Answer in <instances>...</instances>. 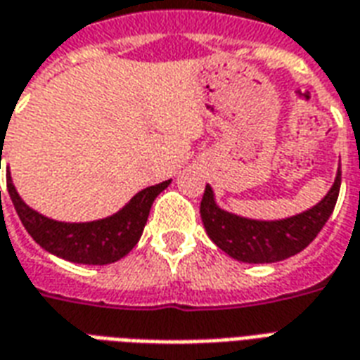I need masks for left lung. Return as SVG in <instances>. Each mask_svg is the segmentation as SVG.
Masks as SVG:
<instances>
[{
  "mask_svg": "<svg viewBox=\"0 0 360 360\" xmlns=\"http://www.w3.org/2000/svg\"><path fill=\"white\" fill-rule=\"evenodd\" d=\"M340 187L341 169L338 167L332 188L316 206L291 218L262 221L221 210L216 204L212 187L206 185L200 202V218L208 237L226 255L247 264H270L295 257L314 241L332 216Z\"/></svg>",
  "mask_w": 360,
  "mask_h": 360,
  "instance_id": "1",
  "label": "left lung"
}]
</instances>
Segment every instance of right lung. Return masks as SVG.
<instances>
[{"mask_svg":"<svg viewBox=\"0 0 360 360\" xmlns=\"http://www.w3.org/2000/svg\"><path fill=\"white\" fill-rule=\"evenodd\" d=\"M169 183L172 179L158 183L154 187L142 188L141 193H136L113 216L96 221L69 224V221L46 218L27 206L13 185L11 175L7 173V191L28 235L44 250L56 257L77 264L92 266L117 262L133 250L134 245L141 239L142 229L146 226L152 202L164 188H167Z\"/></svg>","mask_w":360,"mask_h":360,"instance_id":"right-lung-1","label":"right lung"}]
</instances>
